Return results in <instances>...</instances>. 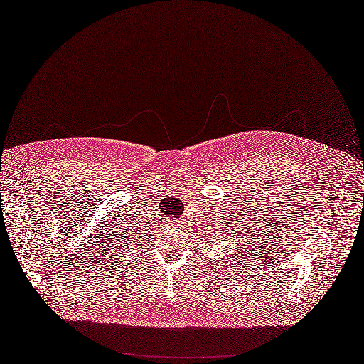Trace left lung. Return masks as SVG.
Masks as SVG:
<instances>
[{
  "mask_svg": "<svg viewBox=\"0 0 364 364\" xmlns=\"http://www.w3.org/2000/svg\"><path fill=\"white\" fill-rule=\"evenodd\" d=\"M241 248H242V247H241ZM236 251H238V248H236Z\"/></svg>",
  "mask_w": 364,
  "mask_h": 364,
  "instance_id": "left-lung-1",
  "label": "left lung"
}]
</instances>
